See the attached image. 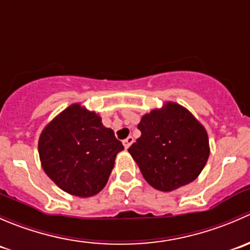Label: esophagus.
<instances>
[{
    "label": "esophagus",
    "instance_id": "34e87169",
    "mask_svg": "<svg viewBox=\"0 0 250 250\" xmlns=\"http://www.w3.org/2000/svg\"><path fill=\"white\" fill-rule=\"evenodd\" d=\"M132 142H133V137H131V136H128V137L126 138V140L123 141V145H124L125 149H127V148L130 147L131 145H132Z\"/></svg>",
    "mask_w": 250,
    "mask_h": 250
}]
</instances>
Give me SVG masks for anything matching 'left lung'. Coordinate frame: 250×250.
Listing matches in <instances>:
<instances>
[{
    "label": "left lung",
    "mask_w": 250,
    "mask_h": 250,
    "mask_svg": "<svg viewBox=\"0 0 250 250\" xmlns=\"http://www.w3.org/2000/svg\"><path fill=\"white\" fill-rule=\"evenodd\" d=\"M141 137L128 148L146 181L163 192L191 184L210 154L206 127L187 108L165 102L141 118Z\"/></svg>",
    "instance_id": "left-lung-1"
}]
</instances>
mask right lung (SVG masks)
<instances>
[{
    "label": "right lung",
    "mask_w": 250,
    "mask_h": 250,
    "mask_svg": "<svg viewBox=\"0 0 250 250\" xmlns=\"http://www.w3.org/2000/svg\"><path fill=\"white\" fill-rule=\"evenodd\" d=\"M123 149L114 131L80 103L54 117L39 138L41 167L47 176L64 192L81 198L104 188Z\"/></svg>",
    "instance_id": "add662e5"
}]
</instances>
